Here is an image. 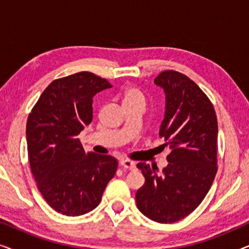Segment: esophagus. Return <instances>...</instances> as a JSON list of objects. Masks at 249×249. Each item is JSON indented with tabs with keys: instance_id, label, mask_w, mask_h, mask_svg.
Segmentation results:
<instances>
[{
	"instance_id": "esophagus-1",
	"label": "esophagus",
	"mask_w": 249,
	"mask_h": 249,
	"mask_svg": "<svg viewBox=\"0 0 249 249\" xmlns=\"http://www.w3.org/2000/svg\"><path fill=\"white\" fill-rule=\"evenodd\" d=\"M120 165L124 169H128V170H135L136 169V163L134 161H130V160H121Z\"/></svg>"
}]
</instances>
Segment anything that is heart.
<instances>
[{"label": "heart", "instance_id": "obj_1", "mask_svg": "<svg viewBox=\"0 0 249 249\" xmlns=\"http://www.w3.org/2000/svg\"><path fill=\"white\" fill-rule=\"evenodd\" d=\"M136 102H142L145 103V97L141 90L135 86H128L122 90V104L127 105Z\"/></svg>", "mask_w": 249, "mask_h": 249}]
</instances>
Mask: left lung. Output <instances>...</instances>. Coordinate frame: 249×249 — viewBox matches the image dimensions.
Instances as JSON below:
<instances>
[{
  "mask_svg": "<svg viewBox=\"0 0 249 249\" xmlns=\"http://www.w3.org/2000/svg\"><path fill=\"white\" fill-rule=\"evenodd\" d=\"M154 83L165 91V117L160 129L171 148L162 173L138 163L145 183L136 193L138 210L155 222L173 223L197 209L217 171V120L212 102L196 83L175 70Z\"/></svg>",
  "mask_w": 249,
  "mask_h": 249,
  "instance_id": "1",
  "label": "left lung"
}]
</instances>
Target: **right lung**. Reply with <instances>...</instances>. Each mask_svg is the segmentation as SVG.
<instances>
[{
  "label": "right lung",
  "instance_id": "add662e5",
  "mask_svg": "<svg viewBox=\"0 0 249 249\" xmlns=\"http://www.w3.org/2000/svg\"><path fill=\"white\" fill-rule=\"evenodd\" d=\"M88 71L53 80L28 115L30 170L46 203L67 216L83 215L102 199L118 169L111 155L85 153L77 136L93 120V97L111 88Z\"/></svg>",
  "mask_w": 249,
  "mask_h": 249
}]
</instances>
